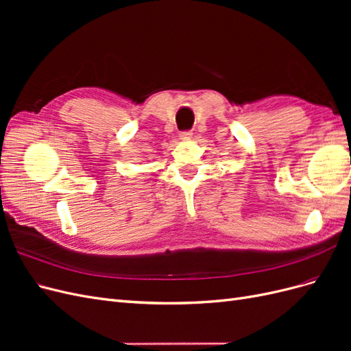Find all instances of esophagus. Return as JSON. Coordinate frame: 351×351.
<instances>
[{
  "instance_id": "1",
  "label": "esophagus",
  "mask_w": 351,
  "mask_h": 351,
  "mask_svg": "<svg viewBox=\"0 0 351 351\" xmlns=\"http://www.w3.org/2000/svg\"><path fill=\"white\" fill-rule=\"evenodd\" d=\"M192 136H193L192 132H182V133H180V139L189 141V139H192Z\"/></svg>"
}]
</instances>
